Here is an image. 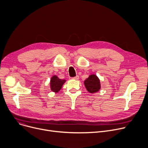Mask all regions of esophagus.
<instances>
[{"label":"esophagus","instance_id":"esophagus-1","mask_svg":"<svg viewBox=\"0 0 148 148\" xmlns=\"http://www.w3.org/2000/svg\"><path fill=\"white\" fill-rule=\"evenodd\" d=\"M73 79L75 80H78V79H79V76H78V75H76L75 77H74L73 78Z\"/></svg>","mask_w":148,"mask_h":148}]
</instances>
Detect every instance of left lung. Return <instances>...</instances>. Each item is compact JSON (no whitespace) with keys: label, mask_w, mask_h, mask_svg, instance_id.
Returning a JSON list of instances; mask_svg holds the SVG:
<instances>
[{"label":"left lung","mask_w":148,"mask_h":148,"mask_svg":"<svg viewBox=\"0 0 148 148\" xmlns=\"http://www.w3.org/2000/svg\"><path fill=\"white\" fill-rule=\"evenodd\" d=\"M87 90L91 93H96L100 90V80L95 74H91L84 82Z\"/></svg>","instance_id":"8db88e82"}]
</instances>
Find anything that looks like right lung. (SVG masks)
Returning <instances> with one entry per match:
<instances>
[{
  "mask_svg": "<svg viewBox=\"0 0 148 148\" xmlns=\"http://www.w3.org/2000/svg\"><path fill=\"white\" fill-rule=\"evenodd\" d=\"M66 82L65 80H61L56 75H53L52 77L50 82L51 90L55 93L58 92L61 90L62 85Z\"/></svg>",
  "mask_w": 148,
  "mask_h": 148,
  "instance_id": "add662e5",
  "label": "right lung"
}]
</instances>
